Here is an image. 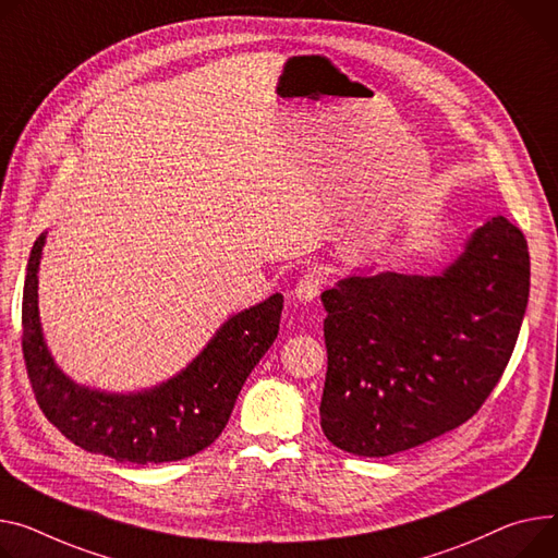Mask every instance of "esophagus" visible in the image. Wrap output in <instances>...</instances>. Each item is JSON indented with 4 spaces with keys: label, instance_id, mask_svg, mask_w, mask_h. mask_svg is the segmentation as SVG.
Listing matches in <instances>:
<instances>
[{
    "label": "esophagus",
    "instance_id": "1",
    "mask_svg": "<svg viewBox=\"0 0 558 558\" xmlns=\"http://www.w3.org/2000/svg\"><path fill=\"white\" fill-rule=\"evenodd\" d=\"M322 283H324V277L317 268H308L302 279L296 281L294 286V296L299 299V302H313V299L319 294L322 290Z\"/></svg>",
    "mask_w": 558,
    "mask_h": 558
}]
</instances>
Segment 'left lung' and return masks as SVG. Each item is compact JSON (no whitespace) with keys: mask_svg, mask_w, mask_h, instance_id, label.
Returning <instances> with one entry per match:
<instances>
[{"mask_svg":"<svg viewBox=\"0 0 558 558\" xmlns=\"http://www.w3.org/2000/svg\"><path fill=\"white\" fill-rule=\"evenodd\" d=\"M527 296V241L500 214L440 277L379 272L322 292L326 438L379 458L476 415L517 347Z\"/></svg>","mask_w":558,"mask_h":558,"instance_id":"8db88e82","label":"left lung"}]
</instances>
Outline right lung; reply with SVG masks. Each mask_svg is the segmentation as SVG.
I'll return each mask as SVG.
<instances>
[{"mask_svg": "<svg viewBox=\"0 0 558 558\" xmlns=\"http://www.w3.org/2000/svg\"><path fill=\"white\" fill-rule=\"evenodd\" d=\"M41 234L26 268L22 294V353L35 400L73 445L120 462L190 458L221 436L239 391L279 332L283 296L234 315L207 349L174 379L138 396H109L73 384L51 360L37 313Z\"/></svg>", "mask_w": 558, "mask_h": 558, "instance_id": "1", "label": "right lung"}]
</instances>
